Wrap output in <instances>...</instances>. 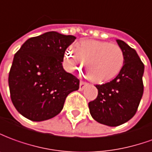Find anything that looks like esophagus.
Instances as JSON below:
<instances>
[{"label":"esophagus","mask_w":152,"mask_h":152,"mask_svg":"<svg viewBox=\"0 0 152 152\" xmlns=\"http://www.w3.org/2000/svg\"><path fill=\"white\" fill-rule=\"evenodd\" d=\"M88 84V83H86V82L80 81V83H79V91H83L85 88V87Z\"/></svg>","instance_id":"esophagus-1"}]
</instances>
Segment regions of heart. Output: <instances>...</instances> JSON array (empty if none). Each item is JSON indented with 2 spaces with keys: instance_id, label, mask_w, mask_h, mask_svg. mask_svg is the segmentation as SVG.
Listing matches in <instances>:
<instances>
[{
  "instance_id": "obj_1",
  "label": "heart",
  "mask_w": 152,
  "mask_h": 152,
  "mask_svg": "<svg viewBox=\"0 0 152 152\" xmlns=\"http://www.w3.org/2000/svg\"><path fill=\"white\" fill-rule=\"evenodd\" d=\"M86 68L92 80L105 83L112 80L121 72L124 55L116 44L97 40H82L68 48L64 54V65L69 72Z\"/></svg>"
}]
</instances>
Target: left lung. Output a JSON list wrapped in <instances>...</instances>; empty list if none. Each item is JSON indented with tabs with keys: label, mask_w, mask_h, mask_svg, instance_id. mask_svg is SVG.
<instances>
[{
	"label": "left lung",
	"mask_w": 152,
	"mask_h": 152,
	"mask_svg": "<svg viewBox=\"0 0 152 152\" xmlns=\"http://www.w3.org/2000/svg\"><path fill=\"white\" fill-rule=\"evenodd\" d=\"M124 55L122 70L112 81L96 85L97 97L88 103L96 122L115 127L128 122L136 114L143 94L144 64L137 51L122 40H116Z\"/></svg>",
	"instance_id": "1"
}]
</instances>
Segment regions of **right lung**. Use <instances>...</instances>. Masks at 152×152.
Instances as JSON below:
<instances>
[{
    "instance_id": "1",
    "label": "right lung",
    "mask_w": 152,
    "mask_h": 152,
    "mask_svg": "<svg viewBox=\"0 0 152 152\" xmlns=\"http://www.w3.org/2000/svg\"><path fill=\"white\" fill-rule=\"evenodd\" d=\"M76 37L47 32L31 37L14 56L9 74L10 97L19 114L32 121L51 119L62 110L79 80L64 70L67 47Z\"/></svg>"
}]
</instances>
